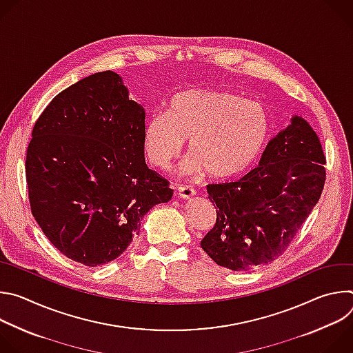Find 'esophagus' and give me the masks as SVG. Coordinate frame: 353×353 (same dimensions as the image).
Returning <instances> with one entry per match:
<instances>
[{
    "label": "esophagus",
    "instance_id": "obj_1",
    "mask_svg": "<svg viewBox=\"0 0 353 353\" xmlns=\"http://www.w3.org/2000/svg\"><path fill=\"white\" fill-rule=\"evenodd\" d=\"M177 191H179L180 198H183V199H191L195 195V190L191 185H180L177 188Z\"/></svg>",
    "mask_w": 353,
    "mask_h": 353
}]
</instances>
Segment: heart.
Wrapping results in <instances>:
<instances>
[{"instance_id":"obj_1","label":"heart","mask_w":353,"mask_h":353,"mask_svg":"<svg viewBox=\"0 0 353 353\" xmlns=\"http://www.w3.org/2000/svg\"><path fill=\"white\" fill-rule=\"evenodd\" d=\"M270 128L267 109L254 100L214 88L187 89L170 99L166 113L148 117L143 150L150 163L166 169L188 139L187 173L230 179L261 157Z\"/></svg>"}]
</instances>
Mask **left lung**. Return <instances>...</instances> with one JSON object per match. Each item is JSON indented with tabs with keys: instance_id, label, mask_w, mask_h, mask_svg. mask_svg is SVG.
Returning a JSON list of instances; mask_svg holds the SVG:
<instances>
[{
	"instance_id": "left-lung-1",
	"label": "left lung",
	"mask_w": 353,
	"mask_h": 353,
	"mask_svg": "<svg viewBox=\"0 0 353 353\" xmlns=\"http://www.w3.org/2000/svg\"><path fill=\"white\" fill-rule=\"evenodd\" d=\"M325 157L310 124L293 116L274 137L260 166L232 183L210 184L216 223L201 247L221 267L247 271L268 264L289 247L319 203Z\"/></svg>"
}]
</instances>
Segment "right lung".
I'll return each mask as SVG.
<instances>
[{"label": "right lung", "mask_w": 353, "mask_h": 353, "mask_svg": "<svg viewBox=\"0 0 353 353\" xmlns=\"http://www.w3.org/2000/svg\"><path fill=\"white\" fill-rule=\"evenodd\" d=\"M145 110L113 71L89 75L43 110L26 150L32 214L61 253L86 267L121 256L143 215L173 195L143 158Z\"/></svg>", "instance_id": "1"}]
</instances>
